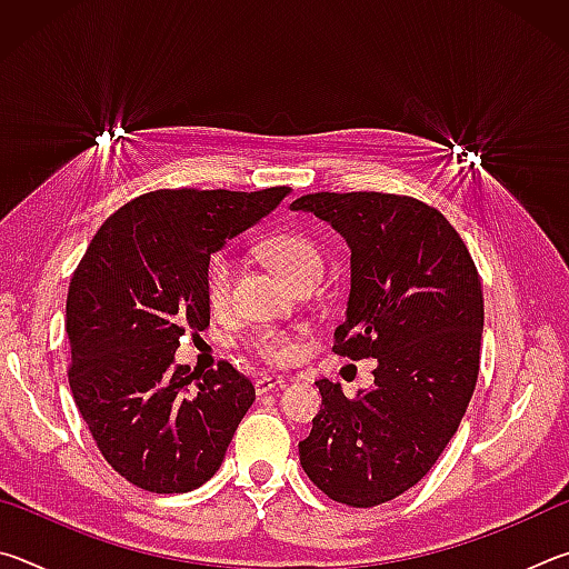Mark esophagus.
Returning a JSON list of instances; mask_svg holds the SVG:
<instances>
[{"mask_svg": "<svg viewBox=\"0 0 569 569\" xmlns=\"http://www.w3.org/2000/svg\"><path fill=\"white\" fill-rule=\"evenodd\" d=\"M283 383H286V379L278 377V373H261V377L256 379V391H258V393H266V391L281 389Z\"/></svg>", "mask_w": 569, "mask_h": 569, "instance_id": "1", "label": "esophagus"}]
</instances>
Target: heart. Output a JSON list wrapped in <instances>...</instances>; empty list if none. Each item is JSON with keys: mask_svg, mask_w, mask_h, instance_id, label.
Masks as SVG:
<instances>
[{"mask_svg": "<svg viewBox=\"0 0 569 569\" xmlns=\"http://www.w3.org/2000/svg\"><path fill=\"white\" fill-rule=\"evenodd\" d=\"M261 253L266 263L283 278L288 286H293L303 278H321L323 261L321 253L313 243H308L301 236H276L268 238ZM233 273L236 263L228 253H218L210 258L206 268V301L213 311H223L230 303V288H233ZM250 346L268 361H291L298 353V339L288 331L278 329H261Z\"/></svg>", "mask_w": 569, "mask_h": 569, "instance_id": "1", "label": "heart"}]
</instances>
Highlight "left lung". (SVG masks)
<instances>
[{"mask_svg": "<svg viewBox=\"0 0 569 569\" xmlns=\"http://www.w3.org/2000/svg\"><path fill=\"white\" fill-rule=\"evenodd\" d=\"M329 223L351 250L346 316L333 351L377 359L373 387L346 399L316 381L323 409L301 445L316 487L349 507H377L435 467L469 407L485 301L475 261L449 220L389 192H313L291 203Z\"/></svg>", "mask_w": 569, "mask_h": 569, "instance_id": "obj_1", "label": "left lung"}]
</instances>
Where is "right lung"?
<instances>
[{
  "label": "right lung",
  "instance_id": "right-lung-1",
  "mask_svg": "<svg viewBox=\"0 0 569 569\" xmlns=\"http://www.w3.org/2000/svg\"><path fill=\"white\" fill-rule=\"evenodd\" d=\"M288 192H148L104 220L77 266L67 293L72 397L108 465L146 492L206 485L256 399L228 361L198 377L176 351L210 321V256Z\"/></svg>",
  "mask_w": 569,
  "mask_h": 569
}]
</instances>
